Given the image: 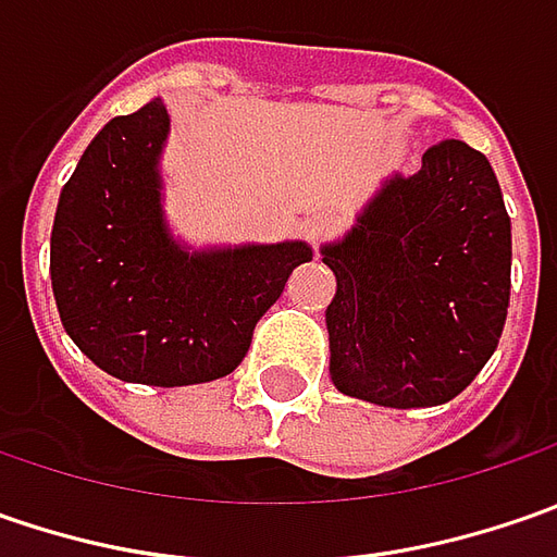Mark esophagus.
Wrapping results in <instances>:
<instances>
[{"label":"esophagus","instance_id":"1","mask_svg":"<svg viewBox=\"0 0 557 557\" xmlns=\"http://www.w3.org/2000/svg\"><path fill=\"white\" fill-rule=\"evenodd\" d=\"M334 228H337L334 216H329V213H312V216H307V223H304V235H307V242L312 247H319L332 238Z\"/></svg>","mask_w":557,"mask_h":557}]
</instances>
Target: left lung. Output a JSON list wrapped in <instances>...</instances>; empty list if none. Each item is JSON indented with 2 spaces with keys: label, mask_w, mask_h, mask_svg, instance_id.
<instances>
[{
  "label": "left lung",
  "mask_w": 557,
  "mask_h": 557,
  "mask_svg": "<svg viewBox=\"0 0 557 557\" xmlns=\"http://www.w3.org/2000/svg\"><path fill=\"white\" fill-rule=\"evenodd\" d=\"M322 263L337 278L334 387L391 409L449 403L499 347L508 312L511 220L493 166L459 139L431 145Z\"/></svg>",
  "instance_id": "left-lung-1"
}]
</instances>
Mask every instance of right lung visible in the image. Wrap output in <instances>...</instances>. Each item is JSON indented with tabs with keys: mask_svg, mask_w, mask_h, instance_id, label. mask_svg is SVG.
<instances>
[{
	"mask_svg": "<svg viewBox=\"0 0 557 557\" xmlns=\"http://www.w3.org/2000/svg\"><path fill=\"white\" fill-rule=\"evenodd\" d=\"M161 98L114 117L61 188L52 290L64 332L101 372L185 387L235 372L257 322L312 250L304 242L188 253L163 223Z\"/></svg>",
	"mask_w": 557,
	"mask_h": 557,
	"instance_id": "add662e5",
	"label": "right lung"
}]
</instances>
